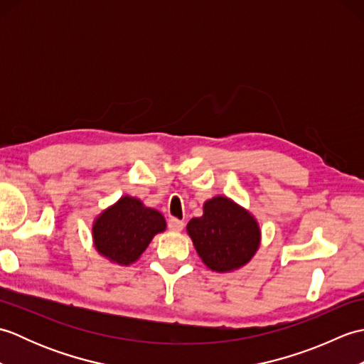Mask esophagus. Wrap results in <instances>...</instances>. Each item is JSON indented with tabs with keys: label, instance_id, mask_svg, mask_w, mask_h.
Segmentation results:
<instances>
[{
	"label": "esophagus",
	"instance_id": "1",
	"mask_svg": "<svg viewBox=\"0 0 364 364\" xmlns=\"http://www.w3.org/2000/svg\"><path fill=\"white\" fill-rule=\"evenodd\" d=\"M167 225H168V230L181 231L184 228V222L180 220V219H176V218H170L168 222H167Z\"/></svg>",
	"mask_w": 364,
	"mask_h": 364
}]
</instances>
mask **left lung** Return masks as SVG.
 <instances>
[{
  "instance_id": "8db88e82",
  "label": "left lung",
  "mask_w": 364,
  "mask_h": 364,
  "mask_svg": "<svg viewBox=\"0 0 364 364\" xmlns=\"http://www.w3.org/2000/svg\"><path fill=\"white\" fill-rule=\"evenodd\" d=\"M186 230L198 257L214 272H231L245 266L261 241L257 219L223 196L205 202L203 215L191 219Z\"/></svg>"
}]
</instances>
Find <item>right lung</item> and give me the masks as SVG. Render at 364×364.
<instances>
[{"mask_svg":"<svg viewBox=\"0 0 364 364\" xmlns=\"http://www.w3.org/2000/svg\"><path fill=\"white\" fill-rule=\"evenodd\" d=\"M166 227L164 215L158 210L145 206L136 197L123 196L95 219L92 237L102 257L129 266L141 258L154 235L162 233Z\"/></svg>","mask_w":364,"mask_h":364,"instance_id":"right-lung-1","label":"right lung"}]
</instances>
